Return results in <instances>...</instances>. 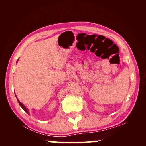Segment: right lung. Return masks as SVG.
<instances>
[{"label": "right lung", "instance_id": "add662e5", "mask_svg": "<svg viewBox=\"0 0 146 146\" xmlns=\"http://www.w3.org/2000/svg\"><path fill=\"white\" fill-rule=\"evenodd\" d=\"M17 100H18V99H17ZM18 102H19V103L20 106H21V107H22V108H23V110H24V111H25V112L28 113V114H29V111H28V110H27V109H26V108L25 107V106H24L23 104H22L21 102H20V101H19V100H18Z\"/></svg>", "mask_w": 146, "mask_h": 146}]
</instances>
